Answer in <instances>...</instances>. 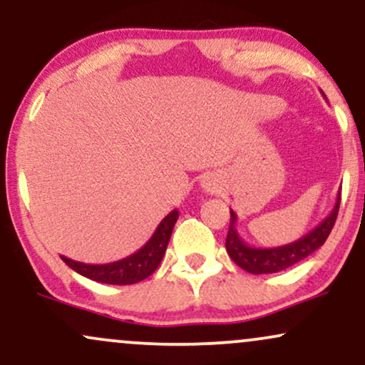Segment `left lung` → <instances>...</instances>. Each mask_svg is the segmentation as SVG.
Here are the masks:
<instances>
[{
    "label": "left lung",
    "instance_id": "obj_1",
    "mask_svg": "<svg viewBox=\"0 0 365 365\" xmlns=\"http://www.w3.org/2000/svg\"><path fill=\"white\" fill-rule=\"evenodd\" d=\"M341 194H338L336 202L333 209L324 220L321 221L316 228L305 233L299 240L292 242V244L279 245V247H252L238 235L235 223L237 215L230 209V230L226 235V252H228L232 261L245 269L247 273L252 274H267V273H278V271L287 269L293 264L304 261L307 255H311L314 250H317L324 244L326 238L333 230L334 221H336L338 209H340Z\"/></svg>",
    "mask_w": 365,
    "mask_h": 365
}]
</instances>
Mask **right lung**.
<instances>
[{
	"label": "right lung",
	"mask_w": 365,
	"mask_h": 365,
	"mask_svg": "<svg viewBox=\"0 0 365 365\" xmlns=\"http://www.w3.org/2000/svg\"><path fill=\"white\" fill-rule=\"evenodd\" d=\"M178 220V211L173 209L168 216L163 217L161 223L158 225L156 232L149 238L148 244L140 247L137 252L128 257L120 259L110 264H86L72 261V259L61 255L63 262L72 267L75 273L86 276V278L94 279V282L106 284H133L142 279L149 278L163 261V255L168 247L171 232Z\"/></svg>",
	"instance_id": "right-lung-1"
}]
</instances>
